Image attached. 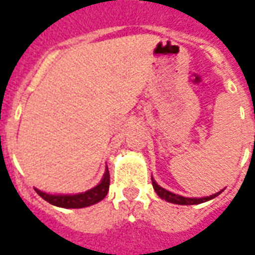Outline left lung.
I'll return each instance as SVG.
<instances>
[{"instance_id": "8db88e82", "label": "left lung", "mask_w": 255, "mask_h": 255, "mask_svg": "<svg viewBox=\"0 0 255 255\" xmlns=\"http://www.w3.org/2000/svg\"><path fill=\"white\" fill-rule=\"evenodd\" d=\"M152 184L153 188L156 191V193L160 196L161 199L166 200V202L173 203V204H181V206H192V204H200V203L208 202V200H211V199L216 198L219 193H222V191L219 192L214 193V195H210V196H206V198H185V196H181V195H177V193H173L171 191H168V189L162 188L160 185L157 184L156 180L152 179Z\"/></svg>"}]
</instances>
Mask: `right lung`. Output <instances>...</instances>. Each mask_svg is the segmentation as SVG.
<instances>
[{"mask_svg":"<svg viewBox=\"0 0 255 255\" xmlns=\"http://www.w3.org/2000/svg\"><path fill=\"white\" fill-rule=\"evenodd\" d=\"M109 185H110V175H109V169L106 168L105 175L98 183V185H95L94 188L89 189L86 192L74 193V195H52V193H47L37 188H34V191L39 193L44 200H47L48 203H51L56 207L84 208L103 200L109 192Z\"/></svg>","mask_w":255,"mask_h":255,"instance_id":"1","label":"right lung"}]
</instances>
